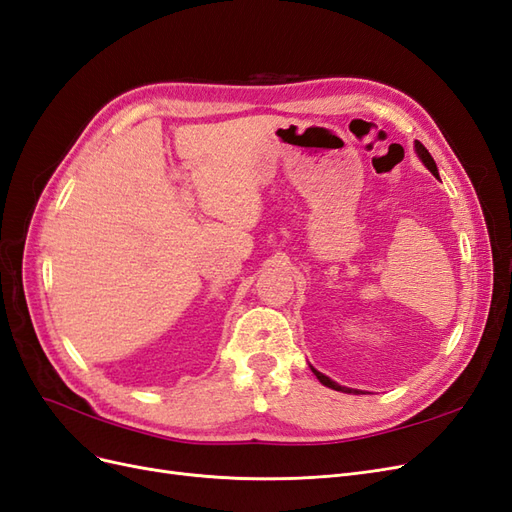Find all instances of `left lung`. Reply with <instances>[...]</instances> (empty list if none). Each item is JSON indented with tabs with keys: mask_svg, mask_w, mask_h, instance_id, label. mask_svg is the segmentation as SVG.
Returning <instances> with one entry per match:
<instances>
[{
	"mask_svg": "<svg viewBox=\"0 0 512 512\" xmlns=\"http://www.w3.org/2000/svg\"><path fill=\"white\" fill-rule=\"evenodd\" d=\"M416 153H418V158H421L423 160V164L431 170V173L433 175H436L438 177V168H436V162H433V158H431V153L425 149V145L423 143H418L416 141ZM314 374H316V378L324 384V386H329V389H335V391H342V393H359V391H354V389H346V386H339L337 382H333L331 378H327V376H324V374H320V371H316L314 369Z\"/></svg>",
	"mask_w": 512,
	"mask_h": 512,
	"instance_id": "obj_1",
	"label": "left lung"
}]
</instances>
